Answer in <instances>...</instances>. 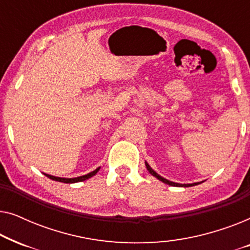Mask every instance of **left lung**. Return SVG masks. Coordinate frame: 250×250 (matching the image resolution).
Returning <instances> with one entry per match:
<instances>
[{
    "instance_id": "obj_1",
    "label": "left lung",
    "mask_w": 250,
    "mask_h": 250,
    "mask_svg": "<svg viewBox=\"0 0 250 250\" xmlns=\"http://www.w3.org/2000/svg\"><path fill=\"white\" fill-rule=\"evenodd\" d=\"M146 169L149 170V173L151 174V175H153L155 177H157V179H158L159 181H162V182H164V183H166V184H168V186H172V187H192V186H197V184H199V183H192V184H180V183H175V182H172V181H168V180H166V179H164V177H162L160 175H158V174H157L155 170H153L151 167H150L149 165H148V163H146Z\"/></svg>"
}]
</instances>
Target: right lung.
Instances as JSON below:
<instances>
[{
    "instance_id": "obj_1",
    "label": "right lung",
    "mask_w": 250,
    "mask_h": 250,
    "mask_svg": "<svg viewBox=\"0 0 250 250\" xmlns=\"http://www.w3.org/2000/svg\"><path fill=\"white\" fill-rule=\"evenodd\" d=\"M99 169H100V167L97 168L93 172L86 174V175H83V176H80V177H74V179H63V177H57V176H52V175H49V174H45V175L49 177V179L53 180V181H58V182H62V183H76V182H82V181H85L87 179H90L93 175H95L99 172Z\"/></svg>"
}]
</instances>
